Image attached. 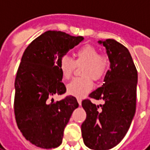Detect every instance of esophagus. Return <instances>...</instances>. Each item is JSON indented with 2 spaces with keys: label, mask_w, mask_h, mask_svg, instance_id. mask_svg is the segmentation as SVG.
I'll list each match as a JSON object with an SVG mask.
<instances>
[{
  "label": "esophagus",
  "mask_w": 150,
  "mask_h": 150,
  "mask_svg": "<svg viewBox=\"0 0 150 150\" xmlns=\"http://www.w3.org/2000/svg\"><path fill=\"white\" fill-rule=\"evenodd\" d=\"M77 100H78L79 104V105H81V104H82V100H81V99H79V98H78V99H77Z\"/></svg>",
  "instance_id": "1"
}]
</instances>
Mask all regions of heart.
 I'll use <instances>...</instances> for the list:
<instances>
[{
	"instance_id": "obj_1",
	"label": "heart",
	"mask_w": 150,
	"mask_h": 150,
	"mask_svg": "<svg viewBox=\"0 0 150 150\" xmlns=\"http://www.w3.org/2000/svg\"><path fill=\"white\" fill-rule=\"evenodd\" d=\"M60 72L64 79L71 76L76 65H82L81 73L85 76L75 78L67 85V93L75 97L83 98L93 88L92 78L99 80L106 73L109 67V59L104 54H100L96 47L85 44L75 52V60L67 54L61 55L57 61Z\"/></svg>"
}]
</instances>
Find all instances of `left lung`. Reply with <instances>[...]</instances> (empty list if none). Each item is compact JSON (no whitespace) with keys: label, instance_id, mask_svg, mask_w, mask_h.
Masks as SVG:
<instances>
[{"label":"left lung","instance_id":"obj_1","mask_svg":"<svg viewBox=\"0 0 150 150\" xmlns=\"http://www.w3.org/2000/svg\"><path fill=\"white\" fill-rule=\"evenodd\" d=\"M103 43L107 50L110 69L104 83L88 96L103 100L96 105L89 99L82 101L87 117L81 125L82 137L88 148L107 150L121 142L136 112L137 71L129 50L114 39Z\"/></svg>","mask_w":150,"mask_h":150}]
</instances>
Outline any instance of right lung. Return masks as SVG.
Returning a JSON list of instances; mask_svg holds the SVG:
<instances>
[{
	"label": "right lung",
	"instance_id": "1",
	"mask_svg": "<svg viewBox=\"0 0 150 150\" xmlns=\"http://www.w3.org/2000/svg\"><path fill=\"white\" fill-rule=\"evenodd\" d=\"M83 40L62 31H46L25 50L15 79L14 114L25 138L42 149L61 145L63 132L79 106L73 96L54 101L67 91L57 61Z\"/></svg>",
	"mask_w": 150,
	"mask_h": 150
}]
</instances>
